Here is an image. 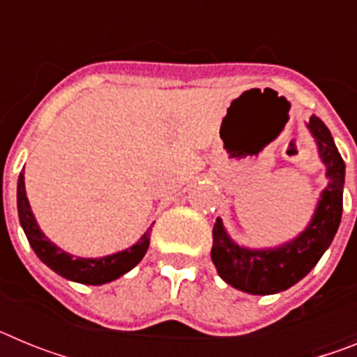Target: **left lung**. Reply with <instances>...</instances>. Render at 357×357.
I'll return each mask as SVG.
<instances>
[{
	"label": "left lung",
	"instance_id": "1",
	"mask_svg": "<svg viewBox=\"0 0 357 357\" xmlns=\"http://www.w3.org/2000/svg\"><path fill=\"white\" fill-rule=\"evenodd\" d=\"M307 128L314 137L321 164L326 166L327 185L321 189L313 216L301 234L277 247H243L230 238L222 218H216L211 259L218 275L239 291L273 295L291 288L317 266L338 232L343 211L345 162L329 128L320 118L313 116Z\"/></svg>",
	"mask_w": 357,
	"mask_h": 357
}]
</instances>
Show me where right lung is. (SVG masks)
I'll return each mask as SVG.
<instances>
[{
	"label": "right lung",
	"mask_w": 357,
	"mask_h": 357,
	"mask_svg": "<svg viewBox=\"0 0 357 357\" xmlns=\"http://www.w3.org/2000/svg\"><path fill=\"white\" fill-rule=\"evenodd\" d=\"M17 213L28 243L37 254V257L46 266L52 268L55 273L73 280V282H80V284L102 286L119 279L121 275L130 272L135 264H139L150 247L151 227H148L139 241L132 245L130 248L119 250L116 254L102 255V257H78V255H71L69 252L62 250L40 230L36 216L31 213L26 189H24V172H21L17 181Z\"/></svg>",
	"instance_id": "right-lung-1"
}]
</instances>
